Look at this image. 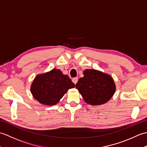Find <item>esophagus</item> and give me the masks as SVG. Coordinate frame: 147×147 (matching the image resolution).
Instances as JSON below:
<instances>
[{"label": "esophagus", "instance_id": "34e87169", "mask_svg": "<svg viewBox=\"0 0 147 147\" xmlns=\"http://www.w3.org/2000/svg\"><path fill=\"white\" fill-rule=\"evenodd\" d=\"M78 78H74L72 79V82L76 85V83L78 82Z\"/></svg>", "mask_w": 147, "mask_h": 147}]
</instances>
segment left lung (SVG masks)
Instances as JSON below:
<instances>
[{
	"label": "left lung",
	"instance_id": "obj_1",
	"mask_svg": "<svg viewBox=\"0 0 147 147\" xmlns=\"http://www.w3.org/2000/svg\"><path fill=\"white\" fill-rule=\"evenodd\" d=\"M76 88L86 104L100 105L107 102L115 92V84L109 74L96 69L84 70Z\"/></svg>",
	"mask_w": 147,
	"mask_h": 147
}]
</instances>
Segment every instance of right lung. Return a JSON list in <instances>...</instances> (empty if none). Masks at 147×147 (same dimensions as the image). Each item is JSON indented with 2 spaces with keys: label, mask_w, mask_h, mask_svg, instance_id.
I'll use <instances>...</instances> for the list:
<instances>
[{
  "label": "right lung",
  "mask_w": 147,
  "mask_h": 147,
  "mask_svg": "<svg viewBox=\"0 0 147 147\" xmlns=\"http://www.w3.org/2000/svg\"><path fill=\"white\" fill-rule=\"evenodd\" d=\"M75 85L67 75L60 69L54 68L45 73L39 74L33 80L30 91L33 97L40 104L46 105L57 104Z\"/></svg>",
  "instance_id": "1"
}]
</instances>
